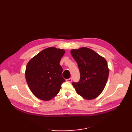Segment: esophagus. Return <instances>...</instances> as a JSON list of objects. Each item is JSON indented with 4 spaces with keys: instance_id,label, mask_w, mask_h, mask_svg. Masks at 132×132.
I'll use <instances>...</instances> for the list:
<instances>
[{
    "instance_id": "esophagus-1",
    "label": "esophagus",
    "mask_w": 132,
    "mask_h": 132,
    "mask_svg": "<svg viewBox=\"0 0 132 132\" xmlns=\"http://www.w3.org/2000/svg\"><path fill=\"white\" fill-rule=\"evenodd\" d=\"M66 81H67V82H71V81H72V78H69V79H66Z\"/></svg>"
}]
</instances>
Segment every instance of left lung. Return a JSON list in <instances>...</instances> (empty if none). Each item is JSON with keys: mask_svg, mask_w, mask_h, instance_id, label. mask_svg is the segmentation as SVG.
Instances as JSON below:
<instances>
[{"mask_svg": "<svg viewBox=\"0 0 132 132\" xmlns=\"http://www.w3.org/2000/svg\"><path fill=\"white\" fill-rule=\"evenodd\" d=\"M80 74L78 82H73L76 92L86 100L96 98L104 89L109 78L106 60L89 48L71 50Z\"/></svg>", "mask_w": 132, "mask_h": 132, "instance_id": "left-lung-1", "label": "left lung"}]
</instances>
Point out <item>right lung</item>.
I'll return each mask as SVG.
<instances>
[{"instance_id":"obj_1","label":"right lung","mask_w":132,"mask_h":132,"mask_svg":"<svg viewBox=\"0 0 132 132\" xmlns=\"http://www.w3.org/2000/svg\"><path fill=\"white\" fill-rule=\"evenodd\" d=\"M65 51L55 47L42 50L28 62L25 78L31 92L36 97L49 101L55 96L65 81L59 63Z\"/></svg>"}]
</instances>
